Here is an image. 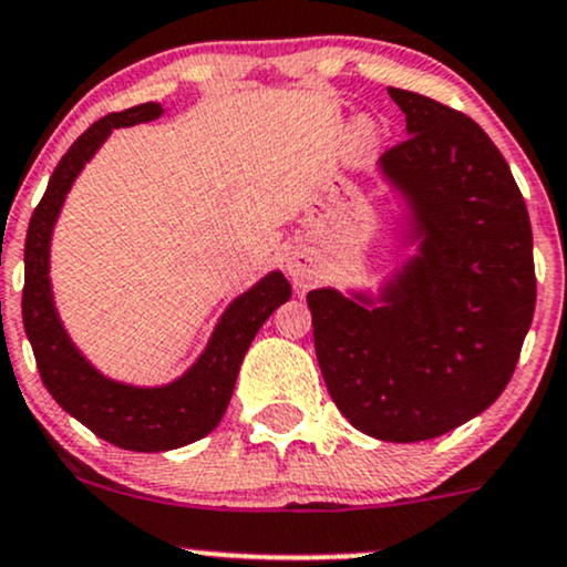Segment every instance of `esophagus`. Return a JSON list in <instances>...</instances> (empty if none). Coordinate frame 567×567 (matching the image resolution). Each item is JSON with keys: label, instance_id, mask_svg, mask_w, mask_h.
<instances>
[{"label": "esophagus", "instance_id": "34e87169", "mask_svg": "<svg viewBox=\"0 0 567 567\" xmlns=\"http://www.w3.org/2000/svg\"><path fill=\"white\" fill-rule=\"evenodd\" d=\"M288 277H290L296 285H306V282H309V279L313 277L309 258H306V256H292L290 261H288Z\"/></svg>", "mask_w": 567, "mask_h": 567}]
</instances>
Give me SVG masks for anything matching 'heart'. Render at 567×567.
I'll use <instances>...</instances> for the list:
<instances>
[{
	"mask_svg": "<svg viewBox=\"0 0 567 567\" xmlns=\"http://www.w3.org/2000/svg\"><path fill=\"white\" fill-rule=\"evenodd\" d=\"M378 136L380 128L374 124V118H370V115H359V118H353V124L349 126V134H346V147L351 150V155H364L374 147Z\"/></svg>",
	"mask_w": 567,
	"mask_h": 567,
	"instance_id": "obj_1",
	"label": "heart"
}]
</instances>
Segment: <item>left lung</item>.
<instances>
[{
	"label": "left lung",
	"mask_w": 567,
	"mask_h": 567,
	"mask_svg": "<svg viewBox=\"0 0 567 567\" xmlns=\"http://www.w3.org/2000/svg\"><path fill=\"white\" fill-rule=\"evenodd\" d=\"M406 140L378 161L399 203L395 248H412L378 290L317 288L319 370L340 414L391 443L478 417L513 378L536 306L534 235L507 161L452 107L388 86Z\"/></svg>",
	"instance_id": "1"
}]
</instances>
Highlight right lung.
<instances>
[{
  "mask_svg": "<svg viewBox=\"0 0 567 567\" xmlns=\"http://www.w3.org/2000/svg\"><path fill=\"white\" fill-rule=\"evenodd\" d=\"M161 115V102H145L89 126L52 172L25 235L23 327L42 383L71 417L102 441L128 452H168L214 431L227 412L237 372L256 332L275 309L290 301L288 279L279 269L269 271L224 309L200 357L179 378L163 385H134L107 378L68 336L50 279L52 231L65 197L113 128L147 124Z\"/></svg>",
  "mask_w": 567,
  "mask_h": 567,
  "instance_id": "obj_1",
  "label": "right lung"
}]
</instances>
